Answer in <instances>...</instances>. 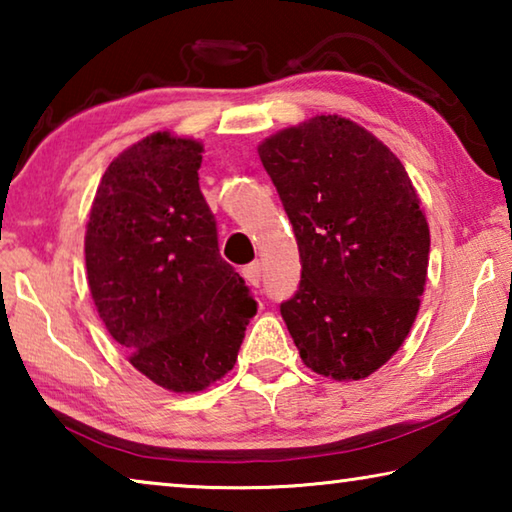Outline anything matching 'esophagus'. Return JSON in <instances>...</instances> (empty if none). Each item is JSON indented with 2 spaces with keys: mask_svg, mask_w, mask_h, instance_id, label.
I'll use <instances>...</instances> for the list:
<instances>
[{
  "mask_svg": "<svg viewBox=\"0 0 512 512\" xmlns=\"http://www.w3.org/2000/svg\"><path fill=\"white\" fill-rule=\"evenodd\" d=\"M244 277H246V282L248 284H253V287H259V282H262V273H264V266H262V262H253V264H248L244 271Z\"/></svg>",
  "mask_w": 512,
  "mask_h": 512,
  "instance_id": "obj_1",
  "label": "esophagus"
}]
</instances>
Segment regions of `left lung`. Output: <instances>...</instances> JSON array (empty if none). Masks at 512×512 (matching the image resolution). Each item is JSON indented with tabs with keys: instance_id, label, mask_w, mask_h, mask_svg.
Listing matches in <instances>:
<instances>
[{
	"instance_id": "1",
	"label": "left lung",
	"mask_w": 512,
	"mask_h": 512,
	"mask_svg": "<svg viewBox=\"0 0 512 512\" xmlns=\"http://www.w3.org/2000/svg\"><path fill=\"white\" fill-rule=\"evenodd\" d=\"M296 232L302 280L280 311L307 368L366 379L400 350L427 284L429 223L397 155L316 115L257 146Z\"/></svg>"
}]
</instances>
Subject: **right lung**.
Returning <instances> with one entry per match:
<instances>
[{
    "instance_id": "add662e5",
    "label": "right lung",
    "mask_w": 512,
    "mask_h": 512,
    "mask_svg": "<svg viewBox=\"0 0 512 512\" xmlns=\"http://www.w3.org/2000/svg\"><path fill=\"white\" fill-rule=\"evenodd\" d=\"M203 142L146 135L108 164L85 230L103 325L146 379L198 393L232 370L257 305L219 255L198 187Z\"/></svg>"
}]
</instances>
